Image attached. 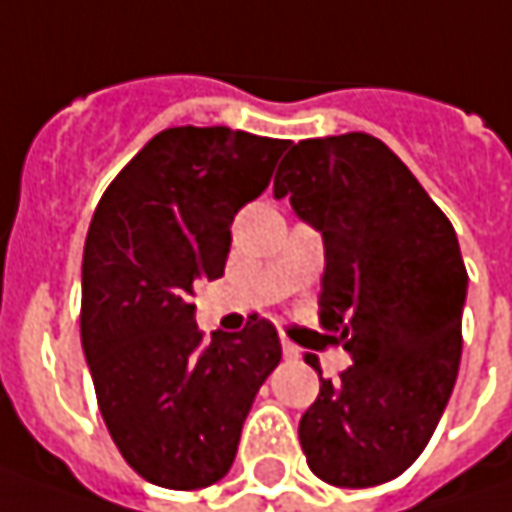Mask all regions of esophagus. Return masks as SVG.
Masks as SVG:
<instances>
[{"instance_id": "1", "label": "esophagus", "mask_w": 512, "mask_h": 512, "mask_svg": "<svg viewBox=\"0 0 512 512\" xmlns=\"http://www.w3.org/2000/svg\"><path fill=\"white\" fill-rule=\"evenodd\" d=\"M282 353H285V359H299V347L293 342H282Z\"/></svg>"}]
</instances>
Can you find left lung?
<instances>
[{
	"mask_svg": "<svg viewBox=\"0 0 512 512\" xmlns=\"http://www.w3.org/2000/svg\"><path fill=\"white\" fill-rule=\"evenodd\" d=\"M273 196L325 242L319 322L350 353L299 422L307 467L373 487L419 459L459 376L467 270L450 219L402 159L367 133L305 139Z\"/></svg>",
	"mask_w": 512,
	"mask_h": 512,
	"instance_id": "obj_1",
	"label": "left lung"
}]
</instances>
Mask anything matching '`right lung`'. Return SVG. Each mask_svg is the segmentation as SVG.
<instances>
[{"label": "right lung", "mask_w": 512, "mask_h": 512, "mask_svg": "<svg viewBox=\"0 0 512 512\" xmlns=\"http://www.w3.org/2000/svg\"><path fill=\"white\" fill-rule=\"evenodd\" d=\"M287 148V139L219 125L162 130L90 219L82 350L110 439L150 484L219 482L282 359L276 327L259 316L202 339L190 296L225 273L233 216L262 196Z\"/></svg>", "instance_id": "1"}]
</instances>
